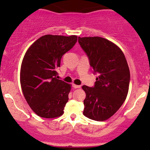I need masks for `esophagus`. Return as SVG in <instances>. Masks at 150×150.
Wrapping results in <instances>:
<instances>
[{"instance_id":"1","label":"esophagus","mask_w":150,"mask_h":150,"mask_svg":"<svg viewBox=\"0 0 150 150\" xmlns=\"http://www.w3.org/2000/svg\"><path fill=\"white\" fill-rule=\"evenodd\" d=\"M72 87H73L74 88H81V86H78V85L72 84Z\"/></svg>"}]
</instances>
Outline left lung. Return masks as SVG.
<instances>
[{"label":"left lung","instance_id":"8db88e82","mask_svg":"<svg viewBox=\"0 0 150 150\" xmlns=\"http://www.w3.org/2000/svg\"><path fill=\"white\" fill-rule=\"evenodd\" d=\"M93 73H98L93 87L83 86L86 92L83 115L104 121L120 109L126 99L130 71L125 55L115 43L101 37H78Z\"/></svg>","mask_w":150,"mask_h":150}]
</instances>
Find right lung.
<instances>
[{
	"label": "right lung",
	"instance_id": "add662e5",
	"mask_svg": "<svg viewBox=\"0 0 150 150\" xmlns=\"http://www.w3.org/2000/svg\"><path fill=\"white\" fill-rule=\"evenodd\" d=\"M77 40L76 35H46L25 53L21 65V87L30 108L40 117L54 118L64 113L71 85L59 80L56 69Z\"/></svg>",
	"mask_w": 150,
	"mask_h": 150
}]
</instances>
